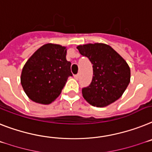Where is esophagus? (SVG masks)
<instances>
[{"mask_svg":"<svg viewBox=\"0 0 152 152\" xmlns=\"http://www.w3.org/2000/svg\"><path fill=\"white\" fill-rule=\"evenodd\" d=\"M79 77H80V75H79V74H76V75H74V78L76 79V80H78Z\"/></svg>","mask_w":152,"mask_h":152,"instance_id":"1","label":"esophagus"}]
</instances>
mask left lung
<instances>
[{
	"instance_id": "obj_1",
	"label": "left lung",
	"mask_w": 152,
	"mask_h": 152,
	"mask_svg": "<svg viewBox=\"0 0 152 152\" xmlns=\"http://www.w3.org/2000/svg\"><path fill=\"white\" fill-rule=\"evenodd\" d=\"M76 48L94 65L91 83L82 89L84 99L96 107H107L118 100L131 80V69L127 62L112 47L104 43H90Z\"/></svg>"
}]
</instances>
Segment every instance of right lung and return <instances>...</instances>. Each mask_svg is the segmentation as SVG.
Returning <instances> with one entry per match:
<instances>
[{"label":"right lung","mask_w":152,"mask_h":152,"mask_svg":"<svg viewBox=\"0 0 152 152\" xmlns=\"http://www.w3.org/2000/svg\"><path fill=\"white\" fill-rule=\"evenodd\" d=\"M66 47L48 43L35 51L22 69L21 83L30 100L49 104L60 95L69 76L71 62Z\"/></svg>","instance_id":"1"}]
</instances>
